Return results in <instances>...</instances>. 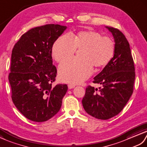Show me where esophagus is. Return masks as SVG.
I'll use <instances>...</instances> for the list:
<instances>
[{
	"instance_id": "34e87169",
	"label": "esophagus",
	"mask_w": 147,
	"mask_h": 147,
	"mask_svg": "<svg viewBox=\"0 0 147 147\" xmlns=\"http://www.w3.org/2000/svg\"><path fill=\"white\" fill-rule=\"evenodd\" d=\"M68 89H73V88H74L75 86L73 84H68Z\"/></svg>"
}]
</instances>
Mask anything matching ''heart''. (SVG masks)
Masks as SVG:
<instances>
[{
  "label": "heart",
  "instance_id": "obj_1",
  "mask_svg": "<svg viewBox=\"0 0 147 147\" xmlns=\"http://www.w3.org/2000/svg\"><path fill=\"white\" fill-rule=\"evenodd\" d=\"M115 43L109 37L95 31H82L58 38L52 48V56L57 62H62L73 56L76 49L82 50L81 59L68 60L59 67L60 79L65 82L79 84L90 76L92 66L105 67L115 52Z\"/></svg>",
  "mask_w": 147,
  "mask_h": 147
}]
</instances>
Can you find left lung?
Masks as SVG:
<instances>
[{"instance_id":"1","label":"left lung","mask_w":147,"mask_h":147,"mask_svg":"<svg viewBox=\"0 0 147 147\" xmlns=\"http://www.w3.org/2000/svg\"><path fill=\"white\" fill-rule=\"evenodd\" d=\"M115 42L114 56L93 82L101 87L88 86L82 99L86 113L94 118L106 120L121 111L132 95L135 79L134 62L129 45L118 29L106 26Z\"/></svg>"}]
</instances>
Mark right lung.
Segmentation results:
<instances>
[{"label":"right lung","mask_w":147,"mask_h":147,"mask_svg":"<svg viewBox=\"0 0 147 147\" xmlns=\"http://www.w3.org/2000/svg\"><path fill=\"white\" fill-rule=\"evenodd\" d=\"M67 28L53 24L32 28L13 48L9 75L12 99L19 112L32 121H46L56 115L67 91L66 84H51L57 73L52 47Z\"/></svg>","instance_id":"add662e5"}]
</instances>
